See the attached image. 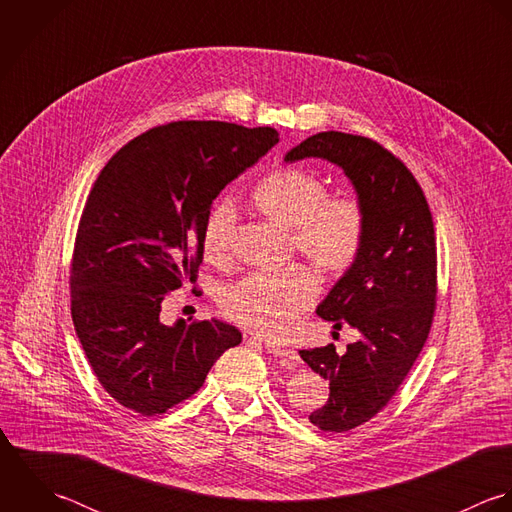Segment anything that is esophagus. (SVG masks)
Masks as SVG:
<instances>
[{
  "label": "esophagus",
  "instance_id": "obj_1",
  "mask_svg": "<svg viewBox=\"0 0 512 512\" xmlns=\"http://www.w3.org/2000/svg\"><path fill=\"white\" fill-rule=\"evenodd\" d=\"M265 348H267L269 354H273V356H277V358H283V360H287V362H293V364H295V362L299 360V356H297L295 350L283 348V346H279V344H275V342L265 340Z\"/></svg>",
  "mask_w": 512,
  "mask_h": 512
}]
</instances>
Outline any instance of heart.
<instances>
[{
	"label": "heart",
	"mask_w": 512,
	"mask_h": 512,
	"mask_svg": "<svg viewBox=\"0 0 512 512\" xmlns=\"http://www.w3.org/2000/svg\"><path fill=\"white\" fill-rule=\"evenodd\" d=\"M249 200L261 215L289 229L293 247L322 275H340L358 259L366 237V209L356 196H328L320 176L303 168H279L251 190ZM235 221L229 204L215 205L205 217L202 245L209 261H227ZM316 289L308 267L289 265L249 273L225 287L219 303L235 322L273 336L293 324Z\"/></svg>",
	"instance_id": "1"
}]
</instances>
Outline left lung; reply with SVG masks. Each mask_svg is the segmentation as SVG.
<instances>
[{
  "instance_id": "1",
  "label": "left lung",
  "mask_w": 512,
  "mask_h": 512,
  "mask_svg": "<svg viewBox=\"0 0 512 512\" xmlns=\"http://www.w3.org/2000/svg\"><path fill=\"white\" fill-rule=\"evenodd\" d=\"M322 158L340 166L366 209L358 259L316 308L336 328L362 338L336 354L334 344L301 350L330 382V396L308 419L342 433L372 419L398 392L431 330L437 293L433 217L421 186L390 150L366 136L318 132L287 152L285 162Z\"/></svg>"
}]
</instances>
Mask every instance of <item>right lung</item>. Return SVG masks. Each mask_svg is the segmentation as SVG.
<instances>
[{
  "label": "right lung",
  "instance_id": "right-lung-1",
  "mask_svg": "<svg viewBox=\"0 0 512 512\" xmlns=\"http://www.w3.org/2000/svg\"><path fill=\"white\" fill-rule=\"evenodd\" d=\"M279 142L271 126H154L104 166L81 215L71 314L101 386L124 408L166 413L241 342L221 320L160 322L162 301L198 281L205 217L219 192Z\"/></svg>",
  "mask_w": 512,
  "mask_h": 512
}]
</instances>
